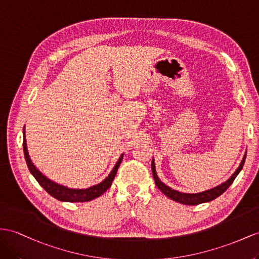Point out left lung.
<instances>
[{"instance_id": "1", "label": "left lung", "mask_w": 259, "mask_h": 259, "mask_svg": "<svg viewBox=\"0 0 259 259\" xmlns=\"http://www.w3.org/2000/svg\"><path fill=\"white\" fill-rule=\"evenodd\" d=\"M247 152V150H246ZM246 152L243 156V160L241 161L238 167L236 168V170L234 171L233 174L231 175V177L229 178L228 181H225L224 183H222L219 186L211 188L208 190L201 191V193H197V194H188V193H181V191L175 190L173 188H170L167 185H165L160 178H158L157 174H156V169H155V163H154V158H152V163H151V168H152V174H153L154 181H155V185L157 186V188L160 189L162 193L170 198L171 200H174L176 202H180L183 204H188V205H196V204H200V203H204V202H209L213 199L218 198L219 196H221L225 190H227L231 184L233 183V181L235 180V177L238 175V173L242 170L244 163H245V158H246Z\"/></svg>"}]
</instances>
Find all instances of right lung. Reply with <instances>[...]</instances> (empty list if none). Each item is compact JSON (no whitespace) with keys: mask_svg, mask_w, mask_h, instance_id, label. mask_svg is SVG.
I'll return each mask as SVG.
<instances>
[{"mask_svg":"<svg viewBox=\"0 0 259 259\" xmlns=\"http://www.w3.org/2000/svg\"><path fill=\"white\" fill-rule=\"evenodd\" d=\"M23 135H24V142H23L24 154L26 158V163H27V166L29 168L31 175L35 177V180L39 183V185H40V186L47 191L50 196L63 202H85V201H91L93 199L102 196L105 191L111 186V183L114 181V178L117 174V170L119 166H120V163L123 157V154H121L120 157L118 158L117 163L115 164L114 168L111 169L109 175L106 177L103 182L94 185V186H91L89 188H82V189L70 188L68 186H64V185L58 184L52 180H50V178L44 175L41 171L36 167V165L31 161L28 150H27V143H26V137H25V127L23 129Z\"/></svg>","mask_w":259,"mask_h":259,"instance_id":"obj_1","label":"right lung"}]
</instances>
